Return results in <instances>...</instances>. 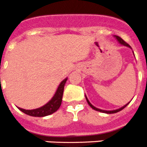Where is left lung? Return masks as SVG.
<instances>
[{"mask_svg": "<svg viewBox=\"0 0 147 147\" xmlns=\"http://www.w3.org/2000/svg\"><path fill=\"white\" fill-rule=\"evenodd\" d=\"M114 37H115V38L116 39V40H117V41H118V42H119V43L121 44V45H124V46H127V47H128V48H129V49H132V48L130 47V45H129V44H127V42H124V40H122V39L120 37H119V36H116V35H114ZM132 53H133V54H134V52H133V51H132ZM134 56H135V55H134ZM85 98H86V100H87V102H88V105H89L90 106V107H91L93 109V110H96V111H98V112L105 113H107V114L115 113L119 112V111H121V110H123V109H124V107H127V105H129V102H128V103L126 104L125 105H124V106H123V107H120V108H119V109H116V110H101V109H98V108H97V107H94V106H93V105H92V104L89 102V100H88V98H87L86 95H85Z\"/></svg>", "mask_w": 147, "mask_h": 147, "instance_id": "left-lung-1", "label": "left lung"}]
</instances>
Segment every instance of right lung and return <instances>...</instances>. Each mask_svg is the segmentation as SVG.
<instances>
[{
	"label": "right lung",
	"instance_id": "right-lung-1",
	"mask_svg": "<svg viewBox=\"0 0 147 147\" xmlns=\"http://www.w3.org/2000/svg\"><path fill=\"white\" fill-rule=\"evenodd\" d=\"M67 80V78H65V80L61 82L54 93V96L48 103H46L42 107L34 109V110H25V109L18 107V108L24 113L31 115V116H34V117H44V116L54 113L60 107L62 100V95H63V91H64V86Z\"/></svg>",
	"mask_w": 147,
	"mask_h": 147
}]
</instances>
